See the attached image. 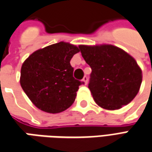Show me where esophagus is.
Returning <instances> with one entry per match:
<instances>
[{
	"mask_svg": "<svg viewBox=\"0 0 152 152\" xmlns=\"http://www.w3.org/2000/svg\"><path fill=\"white\" fill-rule=\"evenodd\" d=\"M83 81H84V83H85V85H87V83H88V76H84V78H83Z\"/></svg>",
	"mask_w": 152,
	"mask_h": 152,
	"instance_id": "obj_1",
	"label": "esophagus"
}]
</instances>
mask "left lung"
Returning a JSON list of instances; mask_svg holds the SVG:
<instances>
[{"instance_id": "obj_1", "label": "left lung", "mask_w": 152, "mask_h": 152, "mask_svg": "<svg viewBox=\"0 0 152 152\" xmlns=\"http://www.w3.org/2000/svg\"><path fill=\"white\" fill-rule=\"evenodd\" d=\"M79 48L92 69L88 88L99 106L118 110L135 97L142 71L132 56L113 45H80Z\"/></svg>"}]
</instances>
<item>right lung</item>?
<instances>
[{
  "instance_id": "1",
  "label": "right lung",
  "mask_w": 152,
  "mask_h": 152,
  "mask_svg": "<svg viewBox=\"0 0 152 152\" xmlns=\"http://www.w3.org/2000/svg\"><path fill=\"white\" fill-rule=\"evenodd\" d=\"M80 48L64 42L39 49L25 60L20 84L33 104L50 113H60L75 102L84 82L73 77L70 60Z\"/></svg>"
}]
</instances>
